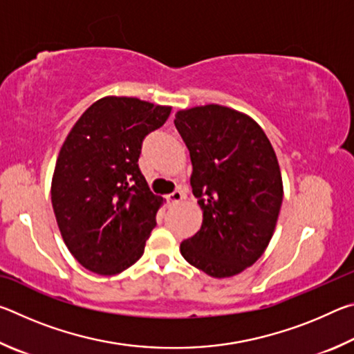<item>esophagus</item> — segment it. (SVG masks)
Wrapping results in <instances>:
<instances>
[{
  "label": "esophagus",
  "instance_id": "34e87169",
  "mask_svg": "<svg viewBox=\"0 0 354 354\" xmlns=\"http://www.w3.org/2000/svg\"><path fill=\"white\" fill-rule=\"evenodd\" d=\"M185 198V194L183 190H175V192H171V194L167 196V200H169L170 203H173V205H176V203H179V201H183Z\"/></svg>",
  "mask_w": 354,
  "mask_h": 354
}]
</instances>
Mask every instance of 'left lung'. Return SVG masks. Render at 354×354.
<instances>
[{
    "mask_svg": "<svg viewBox=\"0 0 354 354\" xmlns=\"http://www.w3.org/2000/svg\"><path fill=\"white\" fill-rule=\"evenodd\" d=\"M175 127L189 148L200 231L181 254L212 278L243 272L266 251L283 203V179L270 140L253 118L207 104L179 111Z\"/></svg>",
    "mask_w": 354,
    "mask_h": 354,
    "instance_id": "8db88e82",
    "label": "left lung"
}]
</instances>
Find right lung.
Segmentation results:
<instances>
[{
	"label": "right lung",
	"instance_id": "add662e5",
	"mask_svg": "<svg viewBox=\"0 0 354 354\" xmlns=\"http://www.w3.org/2000/svg\"><path fill=\"white\" fill-rule=\"evenodd\" d=\"M170 112L139 98L106 97L65 139L51 201L65 245L87 270L117 274L142 257L164 201L139 169L142 142Z\"/></svg>",
	"mask_w": 354,
	"mask_h": 354
}]
</instances>
